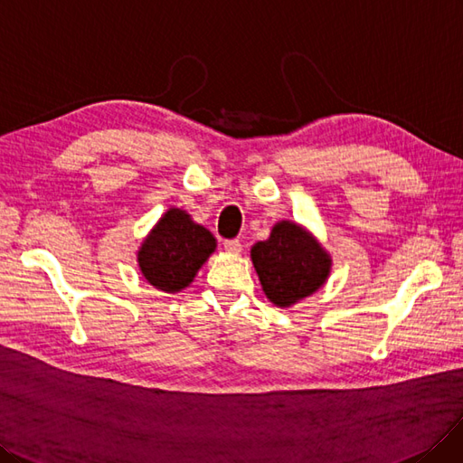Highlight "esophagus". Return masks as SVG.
Here are the masks:
<instances>
[{"mask_svg":"<svg viewBox=\"0 0 463 463\" xmlns=\"http://www.w3.org/2000/svg\"><path fill=\"white\" fill-rule=\"evenodd\" d=\"M222 244H225V250L231 251V253H238L242 250V242L238 241V238H232V241H225Z\"/></svg>","mask_w":463,"mask_h":463,"instance_id":"obj_1","label":"esophagus"}]
</instances>
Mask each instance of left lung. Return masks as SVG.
Here are the masks:
<instances>
[{"label":"left lung","instance_id":"left-lung-1","mask_svg":"<svg viewBox=\"0 0 463 463\" xmlns=\"http://www.w3.org/2000/svg\"><path fill=\"white\" fill-rule=\"evenodd\" d=\"M251 261L263 292L280 307H288L321 288L331 271L329 253L290 221L277 222L271 236L251 248Z\"/></svg>","mask_w":463,"mask_h":463}]
</instances>
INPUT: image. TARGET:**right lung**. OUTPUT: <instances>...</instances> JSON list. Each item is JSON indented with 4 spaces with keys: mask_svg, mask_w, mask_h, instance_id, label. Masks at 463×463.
Wrapping results in <instances>:
<instances>
[{
    "mask_svg": "<svg viewBox=\"0 0 463 463\" xmlns=\"http://www.w3.org/2000/svg\"><path fill=\"white\" fill-rule=\"evenodd\" d=\"M213 250V234L173 207L147 234L138 263L150 285L163 292H178L190 285Z\"/></svg>",
    "mask_w": 463,
    "mask_h": 463,
    "instance_id": "1",
    "label": "right lung"
}]
</instances>
